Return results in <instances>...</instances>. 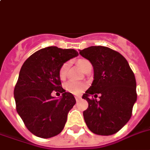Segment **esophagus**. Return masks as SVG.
Listing matches in <instances>:
<instances>
[{
  "label": "esophagus",
  "instance_id": "esophagus-1",
  "mask_svg": "<svg viewBox=\"0 0 150 150\" xmlns=\"http://www.w3.org/2000/svg\"><path fill=\"white\" fill-rule=\"evenodd\" d=\"M75 100L77 101V102H78L79 100H80V99H81L80 96H75Z\"/></svg>",
  "mask_w": 150,
  "mask_h": 150
}]
</instances>
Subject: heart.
Returning <instances> with one entry per match:
<instances>
[{"label":"heart","mask_w":150,"mask_h":150,"mask_svg":"<svg viewBox=\"0 0 150 150\" xmlns=\"http://www.w3.org/2000/svg\"><path fill=\"white\" fill-rule=\"evenodd\" d=\"M78 65L83 71L91 67V64L89 60L87 59H79L78 61ZM68 69V63H64L63 65L60 67L59 71V76L61 79H64L67 75V72ZM86 86V84L84 83L83 82H80V81H75V80H69L66 83L64 84V88L67 91L71 92L72 94H79L80 92L83 91V89Z\"/></svg>","instance_id":"heart-1"}]
</instances>
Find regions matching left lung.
I'll return each mask as SVG.
<instances>
[{
    "mask_svg": "<svg viewBox=\"0 0 150 150\" xmlns=\"http://www.w3.org/2000/svg\"><path fill=\"white\" fill-rule=\"evenodd\" d=\"M91 63L94 80L83 95L88 102L83 111L86 126L98 135H112L128 122L137 101L136 79L124 56L103 46L79 51ZM100 95L98 100L93 98Z\"/></svg>",
    "mask_w": 150,
    "mask_h": 150,
    "instance_id": "8db88e82",
    "label": "left lung"
}]
</instances>
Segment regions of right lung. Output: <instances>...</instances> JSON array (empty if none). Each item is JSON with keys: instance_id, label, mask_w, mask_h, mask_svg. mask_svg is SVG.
I'll return each mask as SVG.
<instances>
[{"instance_id": "add662e5", "label": "right lung", "mask_w": 150, "mask_h": 150, "mask_svg": "<svg viewBox=\"0 0 150 150\" xmlns=\"http://www.w3.org/2000/svg\"><path fill=\"white\" fill-rule=\"evenodd\" d=\"M75 49L47 47L33 53L20 71L14 88L16 111L32 134L42 138L58 135L76 101L61 86L59 71L65 62L78 56ZM53 90L62 96L56 99Z\"/></svg>"}]
</instances>
